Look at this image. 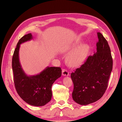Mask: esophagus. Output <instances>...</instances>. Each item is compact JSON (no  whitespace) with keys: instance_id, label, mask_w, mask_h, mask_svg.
Segmentation results:
<instances>
[{"instance_id":"esophagus-1","label":"esophagus","mask_w":122,"mask_h":122,"mask_svg":"<svg viewBox=\"0 0 122 122\" xmlns=\"http://www.w3.org/2000/svg\"><path fill=\"white\" fill-rule=\"evenodd\" d=\"M62 75L63 76H66L69 75V72L66 69H62Z\"/></svg>"}]
</instances>
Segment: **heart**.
Returning a JSON list of instances; mask_svg holds the SVG:
<instances>
[{
  "label": "heart",
  "mask_w": 122,
  "mask_h": 122,
  "mask_svg": "<svg viewBox=\"0 0 122 122\" xmlns=\"http://www.w3.org/2000/svg\"><path fill=\"white\" fill-rule=\"evenodd\" d=\"M75 46H70L64 50V53H68L73 50ZM88 50V47L86 44H82L76 47L70 52L66 57V62L72 67H77L81 64L86 58Z\"/></svg>",
  "instance_id": "b5f03b06"
}]
</instances>
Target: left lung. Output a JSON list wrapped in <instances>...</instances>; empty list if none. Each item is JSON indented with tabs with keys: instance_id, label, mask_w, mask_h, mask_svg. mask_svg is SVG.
I'll return each mask as SVG.
<instances>
[{
	"instance_id": "1",
	"label": "left lung",
	"mask_w": 122,
	"mask_h": 122,
	"mask_svg": "<svg viewBox=\"0 0 122 122\" xmlns=\"http://www.w3.org/2000/svg\"><path fill=\"white\" fill-rule=\"evenodd\" d=\"M97 51L71 74L74 84V101L86 105L98 101L108 86L112 69V58L107 40L98 32Z\"/></svg>"
}]
</instances>
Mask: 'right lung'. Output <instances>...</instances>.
Instances as JSON below:
<instances>
[{"instance_id": "right-lung-1", "label": "right lung", "mask_w": 122, "mask_h": 122, "mask_svg": "<svg viewBox=\"0 0 122 122\" xmlns=\"http://www.w3.org/2000/svg\"><path fill=\"white\" fill-rule=\"evenodd\" d=\"M32 39L31 34L25 35L18 42L12 58V69L15 86L19 96L28 104L42 106L52 97L51 87L61 75L60 67H47L39 74L27 76L21 68L19 58L20 44Z\"/></svg>"}]
</instances>
